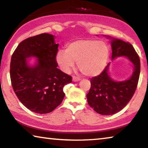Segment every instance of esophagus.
Instances as JSON below:
<instances>
[{
	"instance_id": "obj_1",
	"label": "esophagus",
	"mask_w": 148,
	"mask_h": 148,
	"mask_svg": "<svg viewBox=\"0 0 148 148\" xmlns=\"http://www.w3.org/2000/svg\"><path fill=\"white\" fill-rule=\"evenodd\" d=\"M80 79H80V77H77V76H74L73 77H72V80H73L74 82L79 81Z\"/></svg>"
}]
</instances>
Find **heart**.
Listing matches in <instances>:
<instances>
[{"instance_id":"1","label":"heart","mask_w":148,"mask_h":148,"mask_svg":"<svg viewBox=\"0 0 148 148\" xmlns=\"http://www.w3.org/2000/svg\"><path fill=\"white\" fill-rule=\"evenodd\" d=\"M110 48L105 42L96 39L79 40L69 44L66 50L57 54L56 60L61 69L69 71L75 61L84 75L96 76L103 71L108 61Z\"/></svg>"}]
</instances>
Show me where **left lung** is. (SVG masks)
Masks as SVG:
<instances>
[{
  "instance_id": "8db88e82",
  "label": "left lung",
  "mask_w": 148,
  "mask_h": 148,
  "mask_svg": "<svg viewBox=\"0 0 148 148\" xmlns=\"http://www.w3.org/2000/svg\"><path fill=\"white\" fill-rule=\"evenodd\" d=\"M111 46L112 59L127 57L134 64V72L129 79L115 82L108 73V64L101 74L90 79L91 88L87 95V102L101 115L117 113L129 103L136 89L140 72V57L131 43L112 38Z\"/></svg>"
}]
</instances>
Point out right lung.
Here are the masks:
<instances>
[{
	"label": "right lung",
	"instance_id": "right-lung-1",
	"mask_svg": "<svg viewBox=\"0 0 148 148\" xmlns=\"http://www.w3.org/2000/svg\"><path fill=\"white\" fill-rule=\"evenodd\" d=\"M59 44L53 35L42 33L20 42L12 56L11 83L17 98L27 108L38 114H47L61 104L63 87L72 76L57 69ZM34 56L38 63L31 67L26 59Z\"/></svg>",
	"mask_w": 148,
	"mask_h": 148
}]
</instances>
